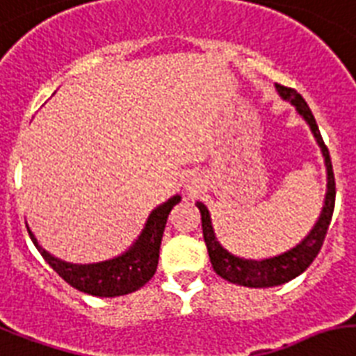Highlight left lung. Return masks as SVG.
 Returning a JSON list of instances; mask_svg holds the SVG:
<instances>
[{
  "instance_id": "1",
  "label": "left lung",
  "mask_w": 356,
  "mask_h": 356,
  "mask_svg": "<svg viewBox=\"0 0 356 356\" xmlns=\"http://www.w3.org/2000/svg\"><path fill=\"white\" fill-rule=\"evenodd\" d=\"M276 88H278L280 95L285 100H291L296 106L298 113L307 120V124L313 129L314 137L318 140L323 157H325V166H327V193H325V204H323V210L320 213L318 223L314 225V228L311 230L307 238L303 239L298 247H294L293 250L282 254L278 258L265 259V261H247V259H239L236 256H232V254H228L218 243L216 236H213L212 223H210V216H208L207 207L203 203H197L199 212H201V223H203V238L204 243H207L208 256H210L213 270L221 278L227 280V282L238 283V285H243V287H276V285L287 283L296 278V276H300L314 261V258L318 256L334 210L337 188H334L333 164H331L327 146H325L322 135H320L318 124L314 120L307 102L303 100L302 95L296 89L285 88V86H280V83Z\"/></svg>"
}]
</instances>
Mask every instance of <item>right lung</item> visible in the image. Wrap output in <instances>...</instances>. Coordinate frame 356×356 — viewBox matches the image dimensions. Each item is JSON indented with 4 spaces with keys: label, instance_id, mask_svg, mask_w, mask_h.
Instances as JSON below:
<instances>
[{
    "label": "right lung",
    "instance_id": "1",
    "mask_svg": "<svg viewBox=\"0 0 356 356\" xmlns=\"http://www.w3.org/2000/svg\"><path fill=\"white\" fill-rule=\"evenodd\" d=\"M179 201L181 197L173 195L170 201L161 204L157 210H153L137 243L133 245L124 256L111 259V261L97 263V265H71V263L60 261L38 245L31 230H29V236L36 245L38 252L43 256V259L71 287L78 289L82 293L93 294V296H106V298L124 296V294L138 291L144 283H148L153 278V274L157 270L159 248H161L166 219H168L170 210Z\"/></svg>",
    "mask_w": 356,
    "mask_h": 356
}]
</instances>
